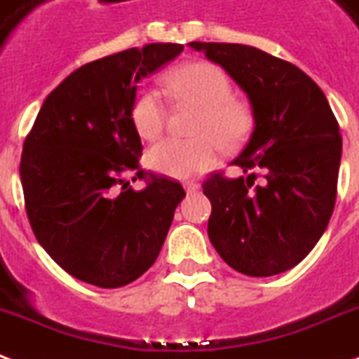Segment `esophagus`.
Listing matches in <instances>:
<instances>
[{"label": "esophagus", "instance_id": "obj_1", "mask_svg": "<svg viewBox=\"0 0 359 359\" xmlns=\"http://www.w3.org/2000/svg\"><path fill=\"white\" fill-rule=\"evenodd\" d=\"M184 190H187V194H198L200 192V187H198L196 182H187V184H184Z\"/></svg>", "mask_w": 359, "mask_h": 359}]
</instances>
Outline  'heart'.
I'll use <instances>...</instances> for the list:
<instances>
[{
  "instance_id": "heart-1",
  "label": "heart",
  "mask_w": 359,
  "mask_h": 359,
  "mask_svg": "<svg viewBox=\"0 0 359 359\" xmlns=\"http://www.w3.org/2000/svg\"><path fill=\"white\" fill-rule=\"evenodd\" d=\"M161 85L169 100L196 106L200 116L194 126L198 139H163L148 150L146 161L154 171L172 179H188L213 165L215 142L222 148H233L249 135L251 110L233 97L232 81L220 66L205 60L177 66L161 78ZM131 119L142 139H156L165 126L161 95L152 87L142 89L133 102Z\"/></svg>"
}]
</instances>
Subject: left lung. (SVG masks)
<instances>
[{"label": "left lung", "instance_id": "left-lung-1", "mask_svg": "<svg viewBox=\"0 0 359 359\" xmlns=\"http://www.w3.org/2000/svg\"><path fill=\"white\" fill-rule=\"evenodd\" d=\"M228 72L253 106L255 129L233 165L203 182L209 240L233 270L268 278L297 266L325 232L337 200L342 137L327 98L294 65L240 43H190ZM262 170V185H255Z\"/></svg>", "mask_w": 359, "mask_h": 359}]
</instances>
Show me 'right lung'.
Instances as JSON below:
<instances>
[{"label": "right lung", "instance_id": "1", "mask_svg": "<svg viewBox=\"0 0 359 359\" xmlns=\"http://www.w3.org/2000/svg\"><path fill=\"white\" fill-rule=\"evenodd\" d=\"M184 45L148 43L81 66L49 93L24 140L20 182L30 226L58 266L97 287H123L158 259L184 188L140 169L131 119L137 83ZM135 170L147 188L133 191Z\"/></svg>", "mask_w": 359, "mask_h": 359}]
</instances>
